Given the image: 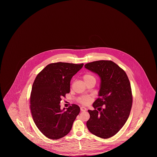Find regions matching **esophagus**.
Returning a JSON list of instances; mask_svg holds the SVG:
<instances>
[{
    "mask_svg": "<svg viewBox=\"0 0 157 157\" xmlns=\"http://www.w3.org/2000/svg\"><path fill=\"white\" fill-rule=\"evenodd\" d=\"M81 111H82V112L86 111H87V108H85V107H84V106H81Z\"/></svg>",
    "mask_w": 157,
    "mask_h": 157,
    "instance_id": "esophagus-1",
    "label": "esophagus"
}]
</instances>
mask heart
<instances>
[{"mask_svg":"<svg viewBox=\"0 0 157 157\" xmlns=\"http://www.w3.org/2000/svg\"><path fill=\"white\" fill-rule=\"evenodd\" d=\"M83 79L85 81H87V80H90L91 79H95L94 76L90 74H86L83 76ZM81 102H82L83 104H88L90 101V98L86 97L83 98L82 99H81L80 100Z\"/></svg>","mask_w":157,"mask_h":157,"instance_id":"heart-1","label":"heart"}]
</instances>
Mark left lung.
Wrapping results in <instances>:
<instances>
[{
  "label": "left lung",
  "instance_id": "1",
  "mask_svg": "<svg viewBox=\"0 0 157 157\" xmlns=\"http://www.w3.org/2000/svg\"><path fill=\"white\" fill-rule=\"evenodd\" d=\"M85 67L101 79L99 98L92 105L95 109L88 110L86 126L92 134L109 138L120 131L129 117L132 103L130 82L125 72L111 60L94 61Z\"/></svg>",
  "mask_w": 157,
  "mask_h": 157
}]
</instances>
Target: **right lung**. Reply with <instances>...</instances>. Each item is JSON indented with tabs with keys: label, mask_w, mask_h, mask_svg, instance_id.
<instances>
[{
	"label": "right lung",
	"mask_w": 157,
	"mask_h": 157,
	"mask_svg": "<svg viewBox=\"0 0 157 157\" xmlns=\"http://www.w3.org/2000/svg\"><path fill=\"white\" fill-rule=\"evenodd\" d=\"M83 66L65 62L48 65L37 75L30 95V110L39 131L51 140H58L70 132L80 112L78 105L72 104L60 109L61 98L70 92V82Z\"/></svg>",
	"instance_id": "add662e5"
}]
</instances>
